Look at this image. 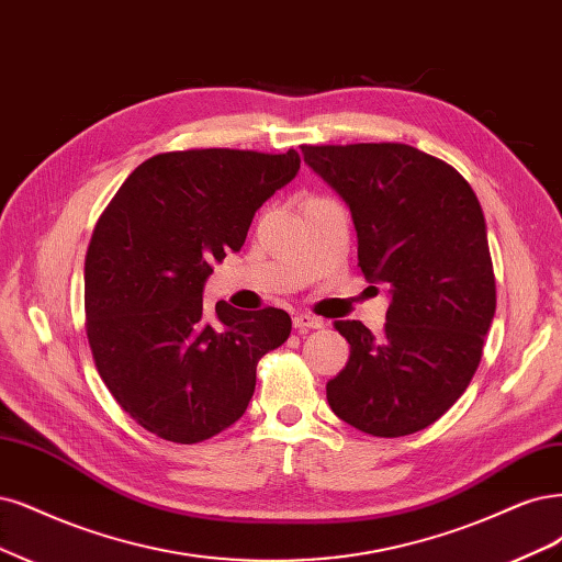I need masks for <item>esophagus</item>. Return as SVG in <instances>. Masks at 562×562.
<instances>
[{
	"label": "esophagus",
	"mask_w": 562,
	"mask_h": 562,
	"mask_svg": "<svg viewBox=\"0 0 562 562\" xmlns=\"http://www.w3.org/2000/svg\"><path fill=\"white\" fill-rule=\"evenodd\" d=\"M293 325H295V330L308 333V330H321L323 321L316 318V316H308V314H297V316L293 318Z\"/></svg>",
	"instance_id": "esophagus-1"
}]
</instances>
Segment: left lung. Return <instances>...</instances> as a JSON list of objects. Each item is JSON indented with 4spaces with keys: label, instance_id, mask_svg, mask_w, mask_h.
I'll return each instance as SVG.
<instances>
[{
    "label": "left lung",
    "instance_id": "obj_1",
    "mask_svg": "<svg viewBox=\"0 0 562 562\" xmlns=\"http://www.w3.org/2000/svg\"><path fill=\"white\" fill-rule=\"evenodd\" d=\"M302 156L346 202L358 267L391 297L381 335L335 323L351 358L327 381V402L367 435L418 432L465 393L495 316L481 204L451 165L406 144L302 146Z\"/></svg>",
    "mask_w": 562,
    "mask_h": 562
}]
</instances>
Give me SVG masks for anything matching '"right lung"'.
I'll use <instances>...</instances> for the list:
<instances>
[{
    "label": "right lung",
    "instance_id": "right-lung-1",
    "mask_svg": "<svg viewBox=\"0 0 562 562\" xmlns=\"http://www.w3.org/2000/svg\"><path fill=\"white\" fill-rule=\"evenodd\" d=\"M297 150L160 153L106 206L86 256V318L106 389L142 428L198 443L239 420L258 360L290 335L283 308L204 312L211 265L244 246L256 211L293 181Z\"/></svg>",
    "mask_w": 562,
    "mask_h": 562
}]
</instances>
